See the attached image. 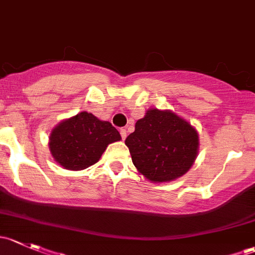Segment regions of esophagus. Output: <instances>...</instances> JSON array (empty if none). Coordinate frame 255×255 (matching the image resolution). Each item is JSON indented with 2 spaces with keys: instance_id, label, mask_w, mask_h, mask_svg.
Masks as SVG:
<instances>
[{
  "instance_id": "34e87169",
  "label": "esophagus",
  "mask_w": 255,
  "mask_h": 255,
  "mask_svg": "<svg viewBox=\"0 0 255 255\" xmlns=\"http://www.w3.org/2000/svg\"><path fill=\"white\" fill-rule=\"evenodd\" d=\"M120 133H121V137H122V139L125 140L126 138H127V130H126V129H123V128H122V129L120 130Z\"/></svg>"
}]
</instances>
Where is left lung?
Wrapping results in <instances>:
<instances>
[{"label":"left lung","mask_w":255,"mask_h":255,"mask_svg":"<svg viewBox=\"0 0 255 255\" xmlns=\"http://www.w3.org/2000/svg\"><path fill=\"white\" fill-rule=\"evenodd\" d=\"M125 143L137 170L153 182L171 181L186 174L199 153L197 130L168 110L149 109Z\"/></svg>","instance_id":"left-lung-1"}]
</instances>
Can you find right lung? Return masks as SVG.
<instances>
[{"instance_id": "obj_1", "label": "right lung", "mask_w": 255, "mask_h": 255, "mask_svg": "<svg viewBox=\"0 0 255 255\" xmlns=\"http://www.w3.org/2000/svg\"><path fill=\"white\" fill-rule=\"evenodd\" d=\"M121 134L107 121L82 111L51 130L49 149L54 160L68 170H84L100 160L107 145Z\"/></svg>"}]
</instances>
